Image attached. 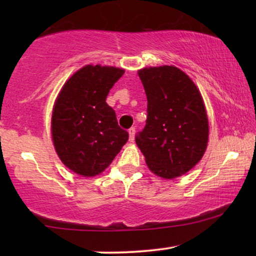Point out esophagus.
<instances>
[{"mask_svg": "<svg viewBox=\"0 0 256 256\" xmlns=\"http://www.w3.org/2000/svg\"><path fill=\"white\" fill-rule=\"evenodd\" d=\"M128 134H129V142H134V140H135V128L129 129Z\"/></svg>", "mask_w": 256, "mask_h": 256, "instance_id": "34e87169", "label": "esophagus"}]
</instances>
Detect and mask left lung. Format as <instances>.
I'll list each match as a JSON object with an SVG mask.
<instances>
[{"label":"left lung","instance_id":"obj_1","mask_svg":"<svg viewBox=\"0 0 256 256\" xmlns=\"http://www.w3.org/2000/svg\"><path fill=\"white\" fill-rule=\"evenodd\" d=\"M138 74L148 100V118L136 144L156 176H183L208 148V118L200 90L174 65L150 66Z\"/></svg>","mask_w":256,"mask_h":256}]
</instances>
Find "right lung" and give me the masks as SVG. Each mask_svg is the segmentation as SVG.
<instances>
[{"instance_id": "1", "label": "right lung", "mask_w": 256, "mask_h": 256, "mask_svg": "<svg viewBox=\"0 0 256 256\" xmlns=\"http://www.w3.org/2000/svg\"><path fill=\"white\" fill-rule=\"evenodd\" d=\"M124 73L115 66H84L66 80L54 101V150L62 164L79 176L100 174L128 141V132L118 127L115 112L106 102Z\"/></svg>"}]
</instances>
